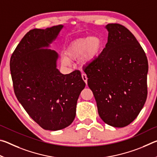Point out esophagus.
I'll use <instances>...</instances> for the list:
<instances>
[{"mask_svg": "<svg viewBox=\"0 0 157 157\" xmlns=\"http://www.w3.org/2000/svg\"><path fill=\"white\" fill-rule=\"evenodd\" d=\"M82 79H83V80H84V82H85V83H86V84H87V76H86V74H84V73H82Z\"/></svg>", "mask_w": 157, "mask_h": 157, "instance_id": "1", "label": "esophagus"}]
</instances>
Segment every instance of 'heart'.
Listing matches in <instances>:
<instances>
[{
  "label": "heart",
  "instance_id": "obj_1",
  "mask_svg": "<svg viewBox=\"0 0 157 157\" xmlns=\"http://www.w3.org/2000/svg\"><path fill=\"white\" fill-rule=\"evenodd\" d=\"M102 46V41L98 36H88L71 41L65 50V56L61 58L64 66L71 64V60L79 58V62L83 66L92 63L99 56Z\"/></svg>",
  "mask_w": 157,
  "mask_h": 157
}]
</instances>
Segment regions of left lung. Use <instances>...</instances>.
I'll return each instance as SVG.
<instances>
[{"label":"left lung","mask_w":157,"mask_h":157,"mask_svg":"<svg viewBox=\"0 0 157 157\" xmlns=\"http://www.w3.org/2000/svg\"><path fill=\"white\" fill-rule=\"evenodd\" d=\"M105 28L107 43L84 72L101 119L110 126L124 127L135 120L147 99L148 62L125 27L109 23Z\"/></svg>","instance_id":"left-lung-1"}]
</instances>
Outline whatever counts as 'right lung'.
<instances>
[{"instance_id":"add662e5","label":"right lung","mask_w":157,"mask_h":157,"mask_svg":"<svg viewBox=\"0 0 157 157\" xmlns=\"http://www.w3.org/2000/svg\"><path fill=\"white\" fill-rule=\"evenodd\" d=\"M63 25L33 29L23 36L10 59L16 96L42 128L62 129L73 123L85 82L80 72L63 75L57 68L59 55L50 49Z\"/></svg>"}]
</instances>
